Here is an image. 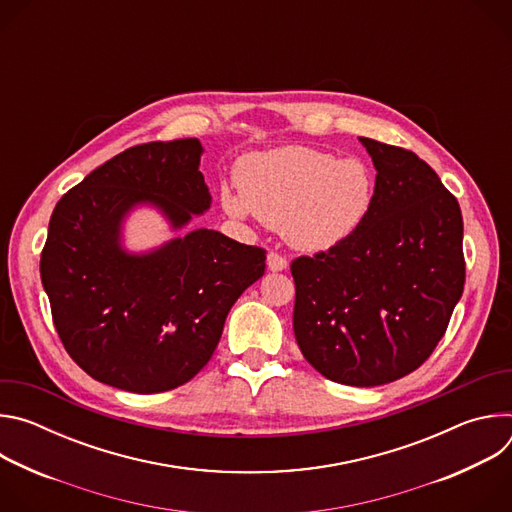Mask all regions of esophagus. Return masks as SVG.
<instances>
[{
	"mask_svg": "<svg viewBox=\"0 0 512 512\" xmlns=\"http://www.w3.org/2000/svg\"><path fill=\"white\" fill-rule=\"evenodd\" d=\"M267 269L269 271H285L287 269V259L281 257L279 253H269L267 255Z\"/></svg>",
	"mask_w": 512,
	"mask_h": 512,
	"instance_id": "34e87169",
	"label": "esophagus"
}]
</instances>
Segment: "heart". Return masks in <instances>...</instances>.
Segmentation results:
<instances>
[{"instance_id":"b5f03b06","label":"heart","mask_w":512,"mask_h":512,"mask_svg":"<svg viewBox=\"0 0 512 512\" xmlns=\"http://www.w3.org/2000/svg\"><path fill=\"white\" fill-rule=\"evenodd\" d=\"M239 190H223L231 216H257L281 229L291 247L328 251L352 237L364 223L375 196L369 168L358 160L289 145L251 156L239 176Z\"/></svg>"}]
</instances>
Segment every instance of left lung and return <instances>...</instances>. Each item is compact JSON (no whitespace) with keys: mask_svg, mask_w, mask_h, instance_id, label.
Segmentation results:
<instances>
[{"mask_svg":"<svg viewBox=\"0 0 512 512\" xmlns=\"http://www.w3.org/2000/svg\"><path fill=\"white\" fill-rule=\"evenodd\" d=\"M373 158V206L344 243L291 263L304 358L350 387L397 381L427 360L462 298L458 200L413 152L358 137Z\"/></svg>","mask_w":512,"mask_h":512,"instance_id":"1","label":"left lung"}]
</instances>
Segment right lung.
<instances>
[{"label": "right lung", "instance_id": "1", "mask_svg": "<svg viewBox=\"0 0 512 512\" xmlns=\"http://www.w3.org/2000/svg\"><path fill=\"white\" fill-rule=\"evenodd\" d=\"M198 139L135 145L93 170L56 204L40 277L56 332L95 381L162 393L188 383L210 360L243 291L265 273V249L194 229L131 253L125 218L156 208L172 231L204 214Z\"/></svg>", "mask_w": 512, "mask_h": 512}]
</instances>
